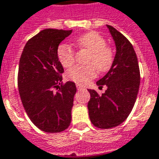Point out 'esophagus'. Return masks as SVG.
<instances>
[{"mask_svg": "<svg viewBox=\"0 0 159 159\" xmlns=\"http://www.w3.org/2000/svg\"><path fill=\"white\" fill-rule=\"evenodd\" d=\"M76 89H77L78 90H81V89H85L84 87H83V86H80L79 84H77V85H76Z\"/></svg>", "mask_w": 159, "mask_h": 159, "instance_id": "esophagus-1", "label": "esophagus"}]
</instances>
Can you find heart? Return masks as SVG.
I'll list each match as a JSON object with an SVG mask.
<instances>
[{
	"label": "heart",
	"instance_id": "heart-1",
	"mask_svg": "<svg viewBox=\"0 0 159 159\" xmlns=\"http://www.w3.org/2000/svg\"><path fill=\"white\" fill-rule=\"evenodd\" d=\"M75 46L89 53L86 64L88 66H75L67 71V78L77 84H86L99 72H106L114 61L113 51L106 45V40L96 31L79 35L75 39ZM57 57L64 68L70 67L75 59V52L68 44H61L57 48Z\"/></svg>",
	"mask_w": 159,
	"mask_h": 159
}]
</instances>
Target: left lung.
Returning <instances> with one entry per match:
<instances>
[{"label":"left lung","mask_w":159,"mask_h":159,"mask_svg":"<svg viewBox=\"0 0 159 159\" xmlns=\"http://www.w3.org/2000/svg\"><path fill=\"white\" fill-rule=\"evenodd\" d=\"M115 41L116 53L111 70L97 84L107 89L101 95L89 89V115L99 129H111L121 125L133 109L140 85L139 61L132 44L119 31L107 25Z\"/></svg>","instance_id":"obj_1"}]
</instances>
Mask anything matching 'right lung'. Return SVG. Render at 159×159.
Here are the masks:
<instances>
[{"mask_svg": "<svg viewBox=\"0 0 159 159\" xmlns=\"http://www.w3.org/2000/svg\"><path fill=\"white\" fill-rule=\"evenodd\" d=\"M71 32L42 30L27 42L20 55L17 76L20 100L32 123L45 132H61L70 125L76 88L73 82H61L64 70L57 48Z\"/></svg>", "mask_w": 159, "mask_h": 159, "instance_id": "right-lung-1", "label": "right lung"}]
</instances>
